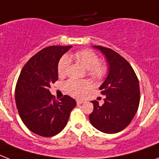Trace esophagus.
<instances>
[{
    "mask_svg": "<svg viewBox=\"0 0 159 159\" xmlns=\"http://www.w3.org/2000/svg\"><path fill=\"white\" fill-rule=\"evenodd\" d=\"M76 102H77V104H78V105H80V104H83V103H84L85 101L81 100V99H77Z\"/></svg>",
    "mask_w": 159,
    "mask_h": 159,
    "instance_id": "34e87169",
    "label": "esophagus"
}]
</instances>
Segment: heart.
<instances>
[{"mask_svg": "<svg viewBox=\"0 0 159 159\" xmlns=\"http://www.w3.org/2000/svg\"><path fill=\"white\" fill-rule=\"evenodd\" d=\"M73 57L89 70V75L95 80H101L107 75V65L104 62H100L99 57L93 51L89 49L78 51L73 55ZM70 64V57L66 55L60 59L57 65V73L60 76H65L67 74ZM64 88L68 94L80 98L91 89V84L88 80H70L65 83Z\"/></svg>", "mask_w": 159, "mask_h": 159, "instance_id": "1", "label": "heart"}]
</instances>
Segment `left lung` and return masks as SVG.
I'll list each match as a JSON object with an SVG mask.
<instances>
[{"label": "left lung", "mask_w": 159, "mask_h": 159, "mask_svg": "<svg viewBox=\"0 0 159 159\" xmlns=\"http://www.w3.org/2000/svg\"><path fill=\"white\" fill-rule=\"evenodd\" d=\"M93 47L105 55L109 73L99 88L106 96L104 104L92 101L93 111L89 120L101 132L113 134L127 128L136 115L140 103L139 81L132 66L121 55L106 47Z\"/></svg>", "instance_id": "1"}]
</instances>
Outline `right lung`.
Segmentation results:
<instances>
[{"instance_id":"add662e5","label":"right lung","mask_w":159,"mask_h":159,"mask_svg":"<svg viewBox=\"0 0 159 159\" xmlns=\"http://www.w3.org/2000/svg\"><path fill=\"white\" fill-rule=\"evenodd\" d=\"M71 47L43 48L21 70L15 88L16 106L23 124L35 134L44 137L58 134L76 106V102L67 95L55 100L48 90L51 84L58 80L59 60Z\"/></svg>"}]
</instances>
